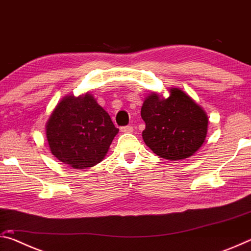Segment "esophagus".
I'll return each instance as SVG.
<instances>
[{
  "mask_svg": "<svg viewBox=\"0 0 251 251\" xmlns=\"http://www.w3.org/2000/svg\"><path fill=\"white\" fill-rule=\"evenodd\" d=\"M133 126H123L121 127V131H123V133H131L133 131Z\"/></svg>",
  "mask_w": 251,
  "mask_h": 251,
  "instance_id": "esophagus-1",
  "label": "esophagus"
}]
</instances>
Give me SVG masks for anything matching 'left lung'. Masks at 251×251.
<instances>
[{
    "label": "left lung",
    "mask_w": 251,
    "mask_h": 251,
    "mask_svg": "<svg viewBox=\"0 0 251 251\" xmlns=\"http://www.w3.org/2000/svg\"><path fill=\"white\" fill-rule=\"evenodd\" d=\"M141 115L146 124L143 130L144 142L161 158H188L205 142L206 113L178 88H172L166 100H159L155 93L147 97Z\"/></svg>",
    "instance_id": "obj_1"
}]
</instances>
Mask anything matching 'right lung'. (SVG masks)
Segmentation results:
<instances>
[{"instance_id": "right-lung-1", "label": "right lung", "mask_w": 251, "mask_h": 251, "mask_svg": "<svg viewBox=\"0 0 251 251\" xmlns=\"http://www.w3.org/2000/svg\"><path fill=\"white\" fill-rule=\"evenodd\" d=\"M117 133L108 114L91 94L65 97L46 124L52 154L76 169L100 163Z\"/></svg>"}]
</instances>
